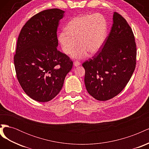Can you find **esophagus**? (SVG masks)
<instances>
[{"label": "esophagus", "mask_w": 149, "mask_h": 149, "mask_svg": "<svg viewBox=\"0 0 149 149\" xmlns=\"http://www.w3.org/2000/svg\"><path fill=\"white\" fill-rule=\"evenodd\" d=\"M80 64H81L80 62H79L78 61H75L73 63V65H74V66H78L80 65Z\"/></svg>", "instance_id": "esophagus-1"}]
</instances>
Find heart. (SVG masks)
<instances>
[{
  "label": "heart",
  "instance_id": "obj_1",
  "mask_svg": "<svg viewBox=\"0 0 149 149\" xmlns=\"http://www.w3.org/2000/svg\"><path fill=\"white\" fill-rule=\"evenodd\" d=\"M107 22L105 17L100 13L81 15L72 19L66 26V30L59 33L58 40L63 52L71 53V57L81 59L100 50L107 35Z\"/></svg>",
  "mask_w": 149,
  "mask_h": 149
}]
</instances>
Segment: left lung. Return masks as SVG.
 I'll return each mask as SVG.
<instances>
[{
	"instance_id": "1",
	"label": "left lung",
	"mask_w": 149,
	"mask_h": 149,
	"mask_svg": "<svg viewBox=\"0 0 149 149\" xmlns=\"http://www.w3.org/2000/svg\"><path fill=\"white\" fill-rule=\"evenodd\" d=\"M136 56L132 29L123 16L114 12L113 24L103 48L82 65L88 93L98 101L118 95L131 78Z\"/></svg>"
}]
</instances>
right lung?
<instances>
[{
    "label": "right lung",
    "mask_w": 149,
    "mask_h": 149,
    "mask_svg": "<svg viewBox=\"0 0 149 149\" xmlns=\"http://www.w3.org/2000/svg\"><path fill=\"white\" fill-rule=\"evenodd\" d=\"M65 11L40 12L22 27L13 58L18 81L25 93L38 102H48L60 93L73 61L57 49V28Z\"/></svg>",
    "instance_id": "1"
}]
</instances>
